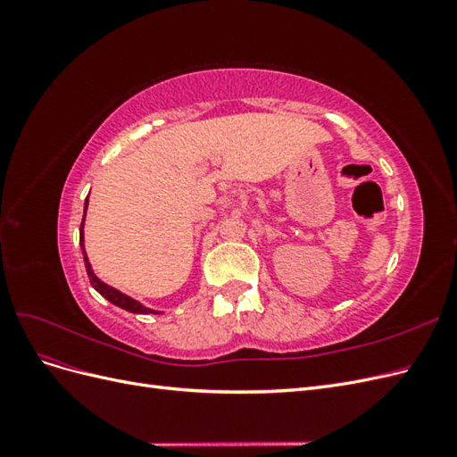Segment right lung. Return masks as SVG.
<instances>
[{
  "mask_svg": "<svg viewBox=\"0 0 457 457\" xmlns=\"http://www.w3.org/2000/svg\"><path fill=\"white\" fill-rule=\"evenodd\" d=\"M87 202H89V196L86 198V205H84V219H81V225H79V245H81V253H84V262H86V270H87V276H89V282L91 286L99 292L104 299H108L112 305L128 311V312H133V314H160L158 311L154 309H148L145 307L143 303H139L137 299L126 295L123 292H120V289L112 287L104 284L101 278H96L93 269H91V262H89V257L86 253V245H84V220H86V210H87Z\"/></svg>",
  "mask_w": 457,
  "mask_h": 457,
  "instance_id": "right-lung-1",
  "label": "right lung"
}]
</instances>
